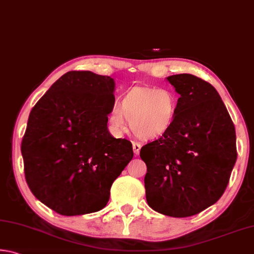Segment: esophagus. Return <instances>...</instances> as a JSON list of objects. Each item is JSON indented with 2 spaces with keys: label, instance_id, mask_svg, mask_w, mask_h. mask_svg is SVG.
Returning <instances> with one entry per match:
<instances>
[{
  "label": "esophagus",
  "instance_id": "1",
  "mask_svg": "<svg viewBox=\"0 0 254 254\" xmlns=\"http://www.w3.org/2000/svg\"><path fill=\"white\" fill-rule=\"evenodd\" d=\"M133 145V152H134L135 156H137V154L140 153V150H141V144L139 142H133L132 143Z\"/></svg>",
  "mask_w": 254,
  "mask_h": 254
}]
</instances>
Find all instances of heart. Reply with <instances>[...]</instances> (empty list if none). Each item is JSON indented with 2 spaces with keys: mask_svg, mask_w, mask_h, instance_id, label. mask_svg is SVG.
Here are the masks:
<instances>
[{
  "mask_svg": "<svg viewBox=\"0 0 254 254\" xmlns=\"http://www.w3.org/2000/svg\"><path fill=\"white\" fill-rule=\"evenodd\" d=\"M178 104L177 94L171 89L136 86L124 93L120 107L112 106L107 123L118 135L127 131L128 123L140 139H157L174 127Z\"/></svg>",
  "mask_w": 254,
  "mask_h": 254,
  "instance_id": "heart-1",
  "label": "heart"
}]
</instances>
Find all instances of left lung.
Returning <instances> with one entry per match:
<instances>
[{
    "label": "left lung",
    "mask_w": 254,
    "mask_h": 254,
    "mask_svg": "<svg viewBox=\"0 0 254 254\" xmlns=\"http://www.w3.org/2000/svg\"><path fill=\"white\" fill-rule=\"evenodd\" d=\"M178 98L174 127L141 148L147 165L148 205L173 217H188L216 203L235 165V127L220 94L190 74L167 77Z\"/></svg>",
    "instance_id": "8db88e82"
}]
</instances>
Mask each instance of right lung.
<instances>
[{"mask_svg": "<svg viewBox=\"0 0 254 254\" xmlns=\"http://www.w3.org/2000/svg\"><path fill=\"white\" fill-rule=\"evenodd\" d=\"M115 83L92 71H68L30 112L21 143L32 194L66 216L104 208L110 189L133 158L132 143L107 128Z\"/></svg>", "mask_w": 254, "mask_h": 254, "instance_id": "right-lung-1", "label": "right lung"}]
</instances>
